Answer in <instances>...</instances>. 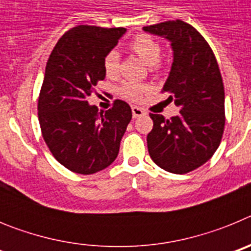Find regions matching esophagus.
<instances>
[{
    "instance_id": "1",
    "label": "esophagus",
    "mask_w": 251,
    "mask_h": 251,
    "mask_svg": "<svg viewBox=\"0 0 251 251\" xmlns=\"http://www.w3.org/2000/svg\"><path fill=\"white\" fill-rule=\"evenodd\" d=\"M132 114H133V118H139V117L146 114V110L142 109V108H138V106H133Z\"/></svg>"
}]
</instances>
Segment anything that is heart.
Returning <instances> with one entry per match:
<instances>
[{
  "label": "heart",
  "mask_w": 251,
  "mask_h": 251,
  "mask_svg": "<svg viewBox=\"0 0 251 251\" xmlns=\"http://www.w3.org/2000/svg\"><path fill=\"white\" fill-rule=\"evenodd\" d=\"M129 49L138 55L146 64L151 65V70L159 72L163 66L161 63L162 45L158 40L148 34H139L130 41ZM121 59L115 50L108 51L103 57V69L108 77H115L119 73ZM150 85L134 81H124L119 85L118 93L126 99L132 101H139L143 95L150 92Z\"/></svg>",
  "instance_id": "heart-1"
}]
</instances>
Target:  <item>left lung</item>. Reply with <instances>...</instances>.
<instances>
[{
	"label": "left lung",
	"instance_id": "left-lung-1",
	"mask_svg": "<svg viewBox=\"0 0 251 251\" xmlns=\"http://www.w3.org/2000/svg\"><path fill=\"white\" fill-rule=\"evenodd\" d=\"M150 34L171 41L174 63L162 93L179 113L166 119L150 113L147 136L151 158L171 174L196 170L214 156L225 127V92L214 51L202 35L182 20L145 26Z\"/></svg>",
	"mask_w": 251,
	"mask_h": 251
}]
</instances>
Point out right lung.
Segmentation results:
<instances>
[{"mask_svg": "<svg viewBox=\"0 0 251 251\" xmlns=\"http://www.w3.org/2000/svg\"><path fill=\"white\" fill-rule=\"evenodd\" d=\"M124 32V27H73L46 63L37 103L40 128L55 159L75 174L92 175L113 163L132 119L126 101L117 99L110 109L98 112L86 100L105 77L104 55Z\"/></svg>", "mask_w": 251, "mask_h": 251, "instance_id": "right-lung-1", "label": "right lung"}]
</instances>
